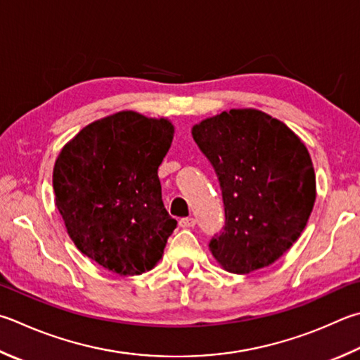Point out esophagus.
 Masks as SVG:
<instances>
[{
	"instance_id": "34e87169",
	"label": "esophagus",
	"mask_w": 360,
	"mask_h": 360,
	"mask_svg": "<svg viewBox=\"0 0 360 360\" xmlns=\"http://www.w3.org/2000/svg\"><path fill=\"white\" fill-rule=\"evenodd\" d=\"M195 225H197V220H195L193 217H184V219H181L179 220V226L181 228H193Z\"/></svg>"
}]
</instances>
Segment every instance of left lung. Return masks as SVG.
Wrapping results in <instances>:
<instances>
[{"instance_id":"1","label":"left lung","mask_w":360,"mask_h":360,"mask_svg":"<svg viewBox=\"0 0 360 360\" xmlns=\"http://www.w3.org/2000/svg\"><path fill=\"white\" fill-rule=\"evenodd\" d=\"M192 136L217 174L225 226L209 243L225 271L250 274L282 257L309 221L315 169L299 136L255 108L195 124Z\"/></svg>"}]
</instances>
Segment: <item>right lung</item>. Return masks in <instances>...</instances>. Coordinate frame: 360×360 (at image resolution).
<instances>
[{"label":"right lung","instance_id":"add662e5","mask_svg":"<svg viewBox=\"0 0 360 360\" xmlns=\"http://www.w3.org/2000/svg\"><path fill=\"white\" fill-rule=\"evenodd\" d=\"M173 134L165 117L120 112L82 129L55 162V202L70 239L120 276L151 271L178 225L158 174Z\"/></svg>","mask_w":360,"mask_h":360}]
</instances>
